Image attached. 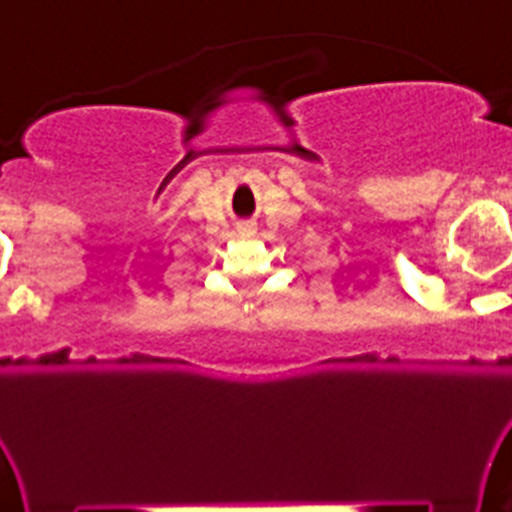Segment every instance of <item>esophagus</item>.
Returning <instances> with one entry per match:
<instances>
[{"label": "esophagus", "mask_w": 512, "mask_h": 512, "mask_svg": "<svg viewBox=\"0 0 512 512\" xmlns=\"http://www.w3.org/2000/svg\"><path fill=\"white\" fill-rule=\"evenodd\" d=\"M239 232H244V234H254L256 232V227H254V222H242V225L237 227Z\"/></svg>", "instance_id": "obj_1"}]
</instances>
